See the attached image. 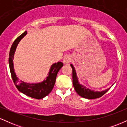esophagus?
Segmentation results:
<instances>
[{
    "mask_svg": "<svg viewBox=\"0 0 127 127\" xmlns=\"http://www.w3.org/2000/svg\"><path fill=\"white\" fill-rule=\"evenodd\" d=\"M71 61H72V58H71V57L69 56V55H67V56L64 57L63 62L64 64H68L71 62Z\"/></svg>",
    "mask_w": 127,
    "mask_h": 127,
    "instance_id": "obj_1",
    "label": "esophagus"
}]
</instances>
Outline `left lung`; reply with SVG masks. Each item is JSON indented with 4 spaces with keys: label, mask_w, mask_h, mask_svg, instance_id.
<instances>
[{
    "label": "left lung",
    "mask_w": 127,
    "mask_h": 127,
    "mask_svg": "<svg viewBox=\"0 0 127 127\" xmlns=\"http://www.w3.org/2000/svg\"><path fill=\"white\" fill-rule=\"evenodd\" d=\"M70 66L72 68L73 85V87L75 88V90L77 93V94H78V95L81 96L82 97L88 99H94L99 98V97H101V96L104 95L106 92H107V91L110 89V88H109L107 90H104L103 91L98 92L92 91V90H89L88 88H86L85 87H83L82 85H80L79 84L78 78H77L76 75L75 68H74L72 64H70Z\"/></svg>",
    "instance_id": "1"
}]
</instances>
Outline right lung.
I'll return each instance as SVG.
<instances>
[{"label": "right lung", "instance_id": "obj_1", "mask_svg": "<svg viewBox=\"0 0 127 127\" xmlns=\"http://www.w3.org/2000/svg\"><path fill=\"white\" fill-rule=\"evenodd\" d=\"M27 31L24 32L23 34L18 36L14 40L11 46L9 55V64L10 72H11L13 82L19 91L32 98L41 99L48 95L51 92L54 86L58 72L63 67V63L62 62H58L57 63L54 64L51 67L48 76L46 78V80L41 83L35 84H27L21 81H19L14 72V66H13V59H14V53H15L16 48L18 42L27 34Z\"/></svg>", "mask_w": 127, "mask_h": 127}]
</instances>
